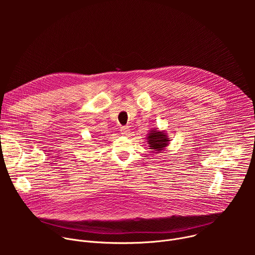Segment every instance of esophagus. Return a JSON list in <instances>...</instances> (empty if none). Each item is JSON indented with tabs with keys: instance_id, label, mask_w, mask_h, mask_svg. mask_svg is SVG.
I'll return each mask as SVG.
<instances>
[{
	"instance_id": "1",
	"label": "esophagus",
	"mask_w": 255,
	"mask_h": 255,
	"mask_svg": "<svg viewBox=\"0 0 255 255\" xmlns=\"http://www.w3.org/2000/svg\"><path fill=\"white\" fill-rule=\"evenodd\" d=\"M120 131H121V133H122L123 135H129V133H130V128H129L128 126H125V127H121Z\"/></svg>"
}]
</instances>
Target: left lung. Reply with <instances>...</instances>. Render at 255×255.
I'll return each instance as SVG.
<instances>
[{
  "label": "left lung",
  "mask_w": 255,
  "mask_h": 255,
  "mask_svg": "<svg viewBox=\"0 0 255 255\" xmlns=\"http://www.w3.org/2000/svg\"><path fill=\"white\" fill-rule=\"evenodd\" d=\"M147 142L149 149H152L154 151L153 153H159L164 150L166 146H168L169 139L167 137V134L165 131H161L158 129H151L149 133L147 134Z\"/></svg>",
  "instance_id": "left-lung-1"
}]
</instances>
